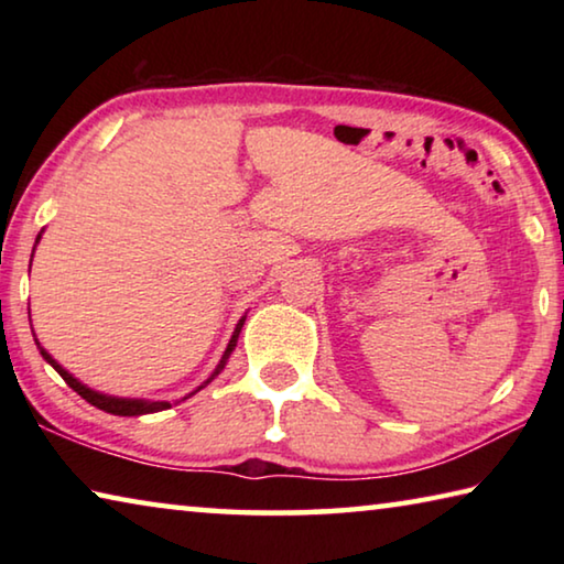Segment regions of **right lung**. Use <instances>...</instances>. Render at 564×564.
I'll return each instance as SVG.
<instances>
[{"mask_svg":"<svg viewBox=\"0 0 564 564\" xmlns=\"http://www.w3.org/2000/svg\"><path fill=\"white\" fill-rule=\"evenodd\" d=\"M40 238H42V234L36 236V243H40ZM36 243H34V248H36ZM32 256H34V251H32ZM30 269H32V261H30ZM30 323H32V318H30ZM243 323H246V316H241V321L236 323V328H234V336H231V340H228V346H226V350H224V356H221V360H218V366L214 368V373L208 376L202 386H198L194 393H198V390L202 388H206L208 383H212V380L221 373V370L226 368V362H228V358H231V352L236 350V343H238V336H241V328H243ZM34 343H36V348H40V352H42V358L50 362V366L56 370V373H59L64 380H66V386H69L72 390H76V393H79L84 400H87V403H91L94 408H99V410H104V413H111V415H147V413H159V410H169L171 405H178V403H184L186 398H191L194 393H188V395H184L181 400H174V403H171V400H147V398H119V395H109V393H101V390H94V388H89V386H84L79 378H74L69 370H66L64 366H59V362H56L52 356H50V350L46 348H42V343H40V338H36V333H34Z\"/></svg>","mask_w":564,"mask_h":564,"instance_id":"obj_1","label":"right lung"}]
</instances>
